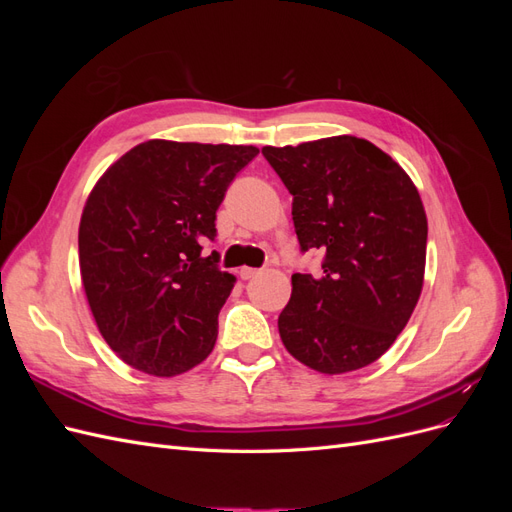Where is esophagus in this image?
Listing matches in <instances>:
<instances>
[{
    "label": "esophagus",
    "instance_id": "34e87169",
    "mask_svg": "<svg viewBox=\"0 0 512 512\" xmlns=\"http://www.w3.org/2000/svg\"><path fill=\"white\" fill-rule=\"evenodd\" d=\"M260 273V269H254V267H241V271H239V275H241V280H252V277H256Z\"/></svg>",
    "mask_w": 512,
    "mask_h": 512
}]
</instances>
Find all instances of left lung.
I'll return each instance as SVG.
<instances>
[{"mask_svg": "<svg viewBox=\"0 0 512 512\" xmlns=\"http://www.w3.org/2000/svg\"><path fill=\"white\" fill-rule=\"evenodd\" d=\"M292 194L301 252L322 271L294 273L277 318L286 350L320 374L361 369L393 346L421 297L427 218L410 177L365 138L262 147Z\"/></svg>", "mask_w": 512, "mask_h": 512, "instance_id": "left-lung-1", "label": "left lung"}]
</instances>
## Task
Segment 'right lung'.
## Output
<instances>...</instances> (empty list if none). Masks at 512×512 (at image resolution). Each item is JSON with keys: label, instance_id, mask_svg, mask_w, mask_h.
I'll return each instance as SVG.
<instances>
[{"label": "right lung", "instance_id": "add662e5", "mask_svg": "<svg viewBox=\"0 0 512 512\" xmlns=\"http://www.w3.org/2000/svg\"><path fill=\"white\" fill-rule=\"evenodd\" d=\"M258 156L247 145L147 141L91 190L79 228L91 314L121 361L170 378L203 363L235 286L220 269L215 211Z\"/></svg>", "mask_w": 512, "mask_h": 512}]
</instances>
